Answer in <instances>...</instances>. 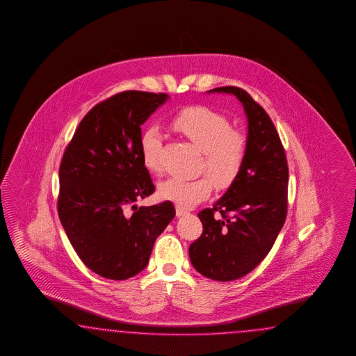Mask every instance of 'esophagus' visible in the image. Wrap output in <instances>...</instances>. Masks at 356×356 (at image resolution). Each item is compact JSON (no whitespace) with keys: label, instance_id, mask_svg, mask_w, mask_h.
<instances>
[{"label":"esophagus","instance_id":"34e87169","mask_svg":"<svg viewBox=\"0 0 356 356\" xmlns=\"http://www.w3.org/2000/svg\"><path fill=\"white\" fill-rule=\"evenodd\" d=\"M188 211L185 210V209H183V207H180V206H176V216H183L186 214Z\"/></svg>","mask_w":356,"mask_h":356}]
</instances>
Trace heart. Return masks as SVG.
I'll return each mask as SVG.
<instances>
[{
	"instance_id": "obj_1",
	"label": "heart",
	"mask_w": 356,
	"mask_h": 356,
	"mask_svg": "<svg viewBox=\"0 0 356 356\" xmlns=\"http://www.w3.org/2000/svg\"><path fill=\"white\" fill-rule=\"evenodd\" d=\"M170 125L204 152L202 168L218 189H227L236 181L245 159L247 142L240 131L231 129V122L225 115L211 108H185L172 118ZM162 143L158 128H147L140 136V159L149 172L161 170ZM211 181L207 176L193 180L168 177L158 185V197L188 209L210 195Z\"/></svg>"
}]
</instances>
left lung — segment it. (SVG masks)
Returning a JSON list of instances; mask_svg holds the SVG:
<instances>
[{"label": "left lung", "mask_w": 356, "mask_h": 356, "mask_svg": "<svg viewBox=\"0 0 356 356\" xmlns=\"http://www.w3.org/2000/svg\"><path fill=\"white\" fill-rule=\"evenodd\" d=\"M207 92L235 95L248 121L241 172L211 209L198 213L204 232L189 247L194 269L228 282L247 275L266 257L284 225L289 167L273 121L247 91L228 86Z\"/></svg>", "instance_id": "obj_1"}]
</instances>
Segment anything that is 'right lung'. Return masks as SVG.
Masks as SVG:
<instances>
[{"mask_svg": "<svg viewBox=\"0 0 356 356\" xmlns=\"http://www.w3.org/2000/svg\"><path fill=\"white\" fill-rule=\"evenodd\" d=\"M168 97L143 91L109 97L82 119L65 150L58 216L78 257L103 278L128 280L145 269L176 214L170 201L136 204L155 191L140 159V125Z\"/></svg>", "mask_w": 356, "mask_h": 356, "instance_id": "right-lung-1", "label": "right lung"}]
</instances>
